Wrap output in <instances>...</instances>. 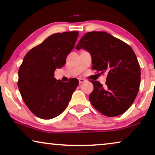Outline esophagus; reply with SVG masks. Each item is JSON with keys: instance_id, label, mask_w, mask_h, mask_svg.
<instances>
[{"instance_id": "esophagus-1", "label": "esophagus", "mask_w": 155, "mask_h": 155, "mask_svg": "<svg viewBox=\"0 0 155 155\" xmlns=\"http://www.w3.org/2000/svg\"><path fill=\"white\" fill-rule=\"evenodd\" d=\"M85 82V80L82 79V78H79V82H80V84L83 83V82Z\"/></svg>"}]
</instances>
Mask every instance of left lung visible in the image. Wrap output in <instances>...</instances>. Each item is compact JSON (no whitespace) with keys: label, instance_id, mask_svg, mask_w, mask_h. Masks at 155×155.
Listing matches in <instances>:
<instances>
[{"label":"left lung","instance_id":"obj_1","mask_svg":"<svg viewBox=\"0 0 155 155\" xmlns=\"http://www.w3.org/2000/svg\"><path fill=\"white\" fill-rule=\"evenodd\" d=\"M75 48L90 52L93 70L107 73L106 86L91 81L94 90L89 99L93 107L109 117L125 113L136 98L140 84V68L132 48L105 31L86 33Z\"/></svg>","mask_w":155,"mask_h":155}]
</instances>
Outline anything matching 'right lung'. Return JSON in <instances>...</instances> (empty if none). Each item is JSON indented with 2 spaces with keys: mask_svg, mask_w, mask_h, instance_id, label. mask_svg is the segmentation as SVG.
<instances>
[{
  "mask_svg": "<svg viewBox=\"0 0 155 155\" xmlns=\"http://www.w3.org/2000/svg\"><path fill=\"white\" fill-rule=\"evenodd\" d=\"M78 31L56 33L25 56L18 71L19 90L29 109L43 119H51L66 109L78 86L76 78L63 82L54 78L75 46Z\"/></svg>",
  "mask_w": 155,
  "mask_h": 155,
  "instance_id": "right-lung-1",
  "label": "right lung"
}]
</instances>
